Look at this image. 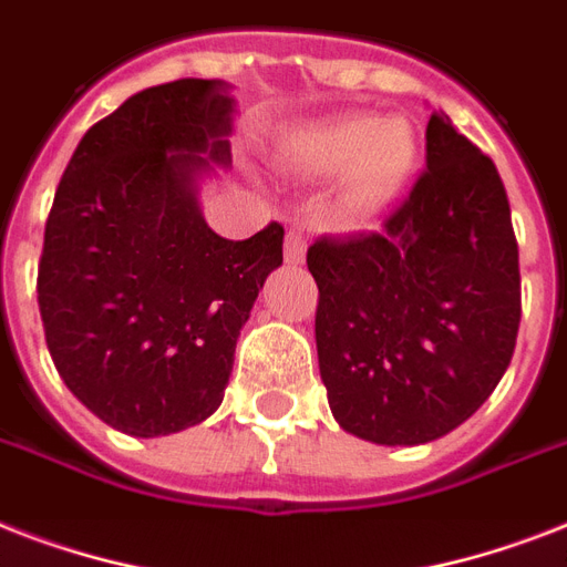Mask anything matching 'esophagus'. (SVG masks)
<instances>
[{
  "label": "esophagus",
  "instance_id": "34e87169",
  "mask_svg": "<svg viewBox=\"0 0 567 567\" xmlns=\"http://www.w3.org/2000/svg\"><path fill=\"white\" fill-rule=\"evenodd\" d=\"M306 258V231L300 226H291L285 231V261L288 265H300Z\"/></svg>",
  "mask_w": 567,
  "mask_h": 567
}]
</instances>
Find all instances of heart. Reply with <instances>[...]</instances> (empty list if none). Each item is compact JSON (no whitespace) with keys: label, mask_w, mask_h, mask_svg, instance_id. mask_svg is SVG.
<instances>
[{"label":"heart","mask_w":567,"mask_h":567,"mask_svg":"<svg viewBox=\"0 0 567 567\" xmlns=\"http://www.w3.org/2000/svg\"><path fill=\"white\" fill-rule=\"evenodd\" d=\"M288 158L315 176L344 171L347 205L353 212H377L414 173L417 137L400 117L347 114L297 132L288 144Z\"/></svg>","instance_id":"heart-1"}]
</instances>
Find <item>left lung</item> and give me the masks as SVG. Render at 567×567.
<instances>
[{
	"label": "left lung",
	"instance_id": "8db88e82",
	"mask_svg": "<svg viewBox=\"0 0 567 567\" xmlns=\"http://www.w3.org/2000/svg\"><path fill=\"white\" fill-rule=\"evenodd\" d=\"M306 265L329 409L359 439H441L509 368L520 323L509 199L492 158L439 111L426 167L382 229L323 235Z\"/></svg>",
	"mask_w": 567,
	"mask_h": 567
}]
</instances>
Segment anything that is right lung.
<instances>
[{"label":"right lung","mask_w":567,"mask_h":567,"mask_svg":"<svg viewBox=\"0 0 567 567\" xmlns=\"http://www.w3.org/2000/svg\"><path fill=\"white\" fill-rule=\"evenodd\" d=\"M220 82L179 79L128 96L75 146L38 265L47 347L66 388L114 430L153 439L223 403L235 344L282 223L247 240L205 226L194 173L229 158Z\"/></svg>","instance_id":"add662e5"}]
</instances>
